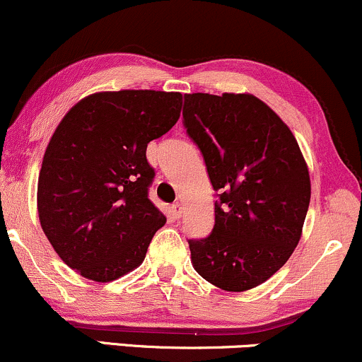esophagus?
<instances>
[{
    "label": "esophagus",
    "mask_w": 362,
    "mask_h": 362,
    "mask_svg": "<svg viewBox=\"0 0 362 362\" xmlns=\"http://www.w3.org/2000/svg\"><path fill=\"white\" fill-rule=\"evenodd\" d=\"M171 214H173L174 218H181V215H182V205H181V203H177V202L173 203Z\"/></svg>",
    "instance_id": "esophagus-1"
}]
</instances>
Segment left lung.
I'll use <instances>...</instances> for the list:
<instances>
[{
    "label": "left lung",
    "mask_w": 362,
    "mask_h": 362,
    "mask_svg": "<svg viewBox=\"0 0 362 362\" xmlns=\"http://www.w3.org/2000/svg\"><path fill=\"white\" fill-rule=\"evenodd\" d=\"M182 125L218 193L211 233L188 240L193 267L225 291L256 288L300 242L310 176L298 142L252 95H185Z\"/></svg>",
    "instance_id": "obj_1"
}]
</instances>
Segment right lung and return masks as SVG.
<instances>
[{
	"mask_svg": "<svg viewBox=\"0 0 362 362\" xmlns=\"http://www.w3.org/2000/svg\"><path fill=\"white\" fill-rule=\"evenodd\" d=\"M181 105V93H95L55 129L38 176V218L59 257L84 278L130 273L165 223L148 199L156 173L146 151L173 129Z\"/></svg>",
	"mask_w": 362,
	"mask_h": 362,
	"instance_id": "1",
	"label": "right lung"
}]
</instances>
